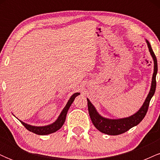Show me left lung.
Returning a JSON list of instances; mask_svg holds the SVG:
<instances>
[{
    "label": "left lung",
    "mask_w": 160,
    "mask_h": 160,
    "mask_svg": "<svg viewBox=\"0 0 160 160\" xmlns=\"http://www.w3.org/2000/svg\"><path fill=\"white\" fill-rule=\"evenodd\" d=\"M147 44H148L149 52L153 58V63H154V68H153V74L152 77V82L151 86L149 93L148 96L145 99L144 104H142L140 109L136 113H134L133 115L130 117H125V118L120 119H108L106 117H102L98 113L95 108L94 107L89 98H87L88 103V110H89V113L90 116V118L92 122L95 127L100 131L101 132L107 134L109 135H118L120 134H122L130 128L137 126L142 121L143 119L144 118L147 112H148V107L150 102V99L153 96L155 93L156 86H157V82H156V76H157L158 67H157V57L154 54L153 49L151 48L149 41L146 40Z\"/></svg>",
    "instance_id": "obj_1"
}]
</instances>
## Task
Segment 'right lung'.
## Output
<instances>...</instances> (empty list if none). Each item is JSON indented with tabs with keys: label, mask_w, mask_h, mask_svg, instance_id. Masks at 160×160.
<instances>
[{
	"label": "right lung",
	"mask_w": 160,
	"mask_h": 160,
	"mask_svg": "<svg viewBox=\"0 0 160 160\" xmlns=\"http://www.w3.org/2000/svg\"><path fill=\"white\" fill-rule=\"evenodd\" d=\"M80 95L79 92H76L74 94H73L71 96V98L68 100V102L66 104L65 107L63 108L61 113H60L58 117L57 118V120L55 121L54 122H52V124L47 125V126H32V125H29L25 123V122H22V121L19 120L20 122H22V124L25 126V128H27L28 131L32 132H34L37 134V135H49V134L56 132V131H58L59 128H62V126H63V124L65 123V121L66 119V116H67V113L68 111V109L71 107V104L73 103L74 100L75 99L78 95Z\"/></svg>",
	"instance_id": "right-lung-1"
}]
</instances>
